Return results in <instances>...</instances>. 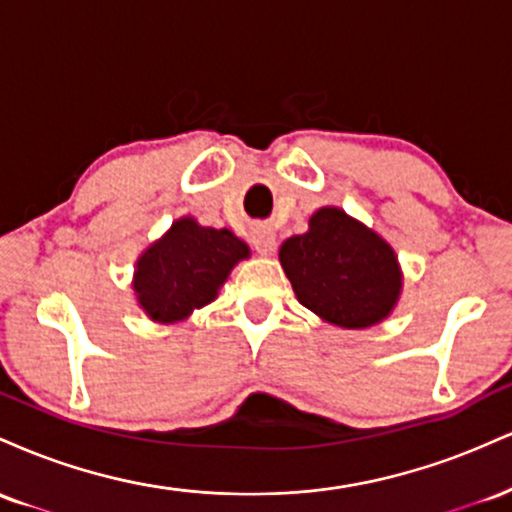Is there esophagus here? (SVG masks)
Returning a JSON list of instances; mask_svg holds the SVG:
<instances>
[{
    "label": "esophagus",
    "instance_id": "obj_1",
    "mask_svg": "<svg viewBox=\"0 0 512 512\" xmlns=\"http://www.w3.org/2000/svg\"><path fill=\"white\" fill-rule=\"evenodd\" d=\"M252 248L260 252V255H272L276 250V236L272 228L257 226L255 231H252Z\"/></svg>",
    "mask_w": 512,
    "mask_h": 512
}]
</instances>
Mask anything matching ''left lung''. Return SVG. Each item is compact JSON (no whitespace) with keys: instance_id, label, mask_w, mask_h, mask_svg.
<instances>
[{"instance_id":"obj_1","label":"left lung","mask_w":512,"mask_h":512,"mask_svg":"<svg viewBox=\"0 0 512 512\" xmlns=\"http://www.w3.org/2000/svg\"><path fill=\"white\" fill-rule=\"evenodd\" d=\"M279 260L298 301L349 330L387 317L402 289L390 245L334 207L315 211L308 233L286 240Z\"/></svg>"}]
</instances>
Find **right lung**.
<instances>
[{
    "mask_svg": "<svg viewBox=\"0 0 512 512\" xmlns=\"http://www.w3.org/2000/svg\"><path fill=\"white\" fill-rule=\"evenodd\" d=\"M248 255V245L226 228L180 219L137 262L134 291L151 320H182L214 301L231 269Z\"/></svg>",
    "mask_w": 512,
    "mask_h": 512,
    "instance_id": "right-lung-1",
    "label": "right lung"
}]
</instances>
